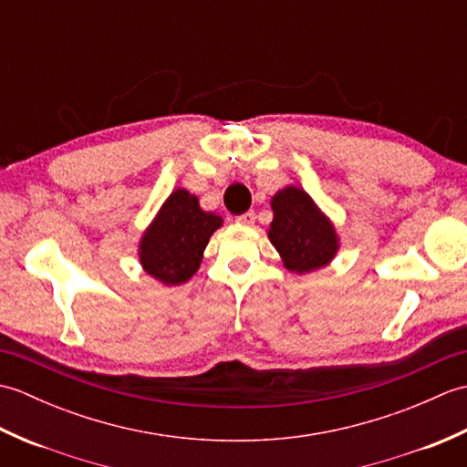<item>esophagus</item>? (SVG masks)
Masks as SVG:
<instances>
[{
    "mask_svg": "<svg viewBox=\"0 0 467 467\" xmlns=\"http://www.w3.org/2000/svg\"><path fill=\"white\" fill-rule=\"evenodd\" d=\"M254 213L253 211H249V213H244V214H241V216H236V224H241V226H253L254 224Z\"/></svg>",
    "mask_w": 467,
    "mask_h": 467,
    "instance_id": "34e87169",
    "label": "esophagus"
}]
</instances>
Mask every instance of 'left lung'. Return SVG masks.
I'll return each instance as SVG.
<instances>
[{"mask_svg":"<svg viewBox=\"0 0 467 467\" xmlns=\"http://www.w3.org/2000/svg\"><path fill=\"white\" fill-rule=\"evenodd\" d=\"M273 223L269 241L281 254L286 271L305 275L319 271L339 253V234L311 194L289 184L271 196Z\"/></svg>","mask_w":467,"mask_h":467,"instance_id":"left-lung-1","label":"left lung"}]
</instances>
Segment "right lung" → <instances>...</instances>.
Instances as JSON below:
<instances>
[{"label":"right lung","mask_w":467,"mask_h":467,"mask_svg":"<svg viewBox=\"0 0 467 467\" xmlns=\"http://www.w3.org/2000/svg\"><path fill=\"white\" fill-rule=\"evenodd\" d=\"M221 226L223 216L202 211L198 196L176 188L142 233L138 261L164 286L182 285L198 271L208 241Z\"/></svg>","instance_id":"1"}]
</instances>
